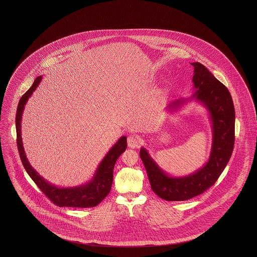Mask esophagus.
<instances>
[{"label": "esophagus", "instance_id": "1", "mask_svg": "<svg viewBox=\"0 0 257 257\" xmlns=\"http://www.w3.org/2000/svg\"><path fill=\"white\" fill-rule=\"evenodd\" d=\"M141 143V140L138 136L136 135H130L128 138H127V144H128V147H131V148H136V147H139Z\"/></svg>", "mask_w": 257, "mask_h": 257}]
</instances>
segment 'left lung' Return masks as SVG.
<instances>
[{"label":"left lung","instance_id":"obj_1","mask_svg":"<svg viewBox=\"0 0 257 257\" xmlns=\"http://www.w3.org/2000/svg\"><path fill=\"white\" fill-rule=\"evenodd\" d=\"M194 66V89L191 99H178L168 107L177 110L189 100L201 103L208 110L212 124V147L207 163L189 175L175 177L163 171L145 147L140 150L152 191L168 201H183L204 193L218 180L232 154L235 140V110L232 97L207 68L199 63Z\"/></svg>","mask_w":257,"mask_h":257}]
</instances>
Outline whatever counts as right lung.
Here are the masks:
<instances>
[{"label":"right lung","mask_w":257,"mask_h":257,"mask_svg":"<svg viewBox=\"0 0 257 257\" xmlns=\"http://www.w3.org/2000/svg\"><path fill=\"white\" fill-rule=\"evenodd\" d=\"M41 80L42 76L37 77L35 80L33 86L29 88V90L19 100L16 110V143L25 170L28 172L30 177L34 180V182L37 184V187L42 191V193H44V195L47 196L54 204L60 207H94L110 193L115 162L127 147L126 137H121L117 141V143L114 144V146L110 148L107 155L99 164L97 170L90 181L81 186L69 188H61L46 181L42 176H40L37 173V171H35V169L31 166V164L27 159L21 136V121L25 105L27 104L29 98L32 96L34 91L37 89Z\"/></svg>","instance_id":"add662e5"}]
</instances>
